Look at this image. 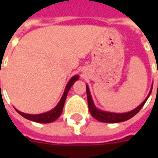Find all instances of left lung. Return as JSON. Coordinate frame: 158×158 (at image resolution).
Returning <instances> with one entry per match:
<instances>
[{
    "label": "left lung",
    "mask_w": 158,
    "mask_h": 158,
    "mask_svg": "<svg viewBox=\"0 0 158 158\" xmlns=\"http://www.w3.org/2000/svg\"><path fill=\"white\" fill-rule=\"evenodd\" d=\"M152 90V88H151ZM151 90L149 92V96L147 97V98L143 101V103L138 106L137 108H135V110L131 111L129 112H126V113H114V112H107L100 111L98 109L96 108V106L93 104V101L91 98V96L89 93L88 86H86V91H87V99H88V106L90 114L92 115V117H94L96 119L99 120L101 122H106V123H118V122H122V121H126L127 119H129L132 117H134L137 112H139V111L143 108V106H144L145 102L147 101L148 98L149 97V95L151 93Z\"/></svg>",
    "instance_id": "8db88e82"
}]
</instances>
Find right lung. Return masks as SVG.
<instances>
[{
	"instance_id": "obj_1",
	"label": "right lung",
	"mask_w": 158,
	"mask_h": 158,
	"mask_svg": "<svg viewBox=\"0 0 158 158\" xmlns=\"http://www.w3.org/2000/svg\"><path fill=\"white\" fill-rule=\"evenodd\" d=\"M78 79H79V76H73V77L70 79V81L69 82V83L67 84V87L65 89V91H64L63 96H62L61 99L59 102V104L56 106V107H54L52 111L45 112V113H41V114H35V115H33V114H26V113L19 112V111H17V110H16V111H17V112H18L20 115H22L23 117H24V118H27V119H30V120L35 121V122H40V123H50V122H52V121L56 120V119L60 117V115L61 114V112H62L64 104H65V100H66V98H67V96H68V92H69V89L72 87V85H73V84L75 83V82L77 81Z\"/></svg>"
}]
</instances>
